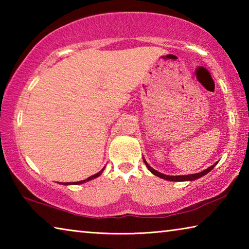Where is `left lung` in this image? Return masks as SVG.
Wrapping results in <instances>:
<instances>
[{"mask_svg": "<svg viewBox=\"0 0 249 249\" xmlns=\"http://www.w3.org/2000/svg\"><path fill=\"white\" fill-rule=\"evenodd\" d=\"M144 162H145V165L147 166V168H148V170L153 172V174H154L155 176H157V177H159V178H162V179L168 180V181H192V180L199 179V178H201L202 176L206 175L209 171L212 170L213 168L215 167V165H216V163H214L213 166L209 167L208 169H205L204 171L199 172V174H195V175H188V176H167V175L160 174V172H158V171H156L155 169H153V168H151V167L148 165V163H147V162L145 161V160H144Z\"/></svg>", "mask_w": 249, "mask_h": 249, "instance_id": "1", "label": "left lung"}]
</instances>
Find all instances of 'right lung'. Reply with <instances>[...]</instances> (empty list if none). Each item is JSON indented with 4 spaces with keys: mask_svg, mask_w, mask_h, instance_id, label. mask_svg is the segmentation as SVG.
I'll return each mask as SVG.
<instances>
[{
    "mask_svg": "<svg viewBox=\"0 0 249 249\" xmlns=\"http://www.w3.org/2000/svg\"><path fill=\"white\" fill-rule=\"evenodd\" d=\"M103 170L104 169H102L101 171H99L98 174H95V175H93V176H91V177H89V178L88 179H86V180H82V181H78V182H72V183H68V182H64V184H80V183H83V182H86V181H89V180H91V179H94V178H96V177H99L101 174H102L103 172Z\"/></svg>",
    "mask_w": 249,
    "mask_h": 249,
    "instance_id": "1",
    "label": "right lung"
}]
</instances>
